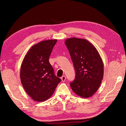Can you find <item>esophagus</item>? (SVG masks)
Segmentation results:
<instances>
[{"label":"esophagus","instance_id":"34e87169","mask_svg":"<svg viewBox=\"0 0 126 126\" xmlns=\"http://www.w3.org/2000/svg\"><path fill=\"white\" fill-rule=\"evenodd\" d=\"M61 79H62V81H63V82H64V81H65V79H66L65 76H63L62 77H61Z\"/></svg>","mask_w":126,"mask_h":126}]
</instances>
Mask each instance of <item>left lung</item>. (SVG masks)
I'll use <instances>...</instances> for the list:
<instances>
[{
    "label": "left lung",
    "instance_id": "obj_1",
    "mask_svg": "<svg viewBox=\"0 0 126 126\" xmlns=\"http://www.w3.org/2000/svg\"><path fill=\"white\" fill-rule=\"evenodd\" d=\"M76 71L70 86L78 96L90 97L98 89L103 79L104 65L97 49L85 39L70 38L65 40Z\"/></svg>",
    "mask_w": 126,
    "mask_h": 126
}]
</instances>
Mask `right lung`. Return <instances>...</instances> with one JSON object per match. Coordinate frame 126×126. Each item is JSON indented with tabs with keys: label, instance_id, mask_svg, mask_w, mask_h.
I'll return each instance as SVG.
<instances>
[{
	"label": "right lung",
	"instance_id": "obj_1",
	"mask_svg": "<svg viewBox=\"0 0 126 126\" xmlns=\"http://www.w3.org/2000/svg\"><path fill=\"white\" fill-rule=\"evenodd\" d=\"M57 42V39H49L34 44L23 60L20 71L21 83L25 91L35 101L48 99L61 81L54 75L49 62Z\"/></svg>",
	"mask_w": 126,
	"mask_h": 126
}]
</instances>
